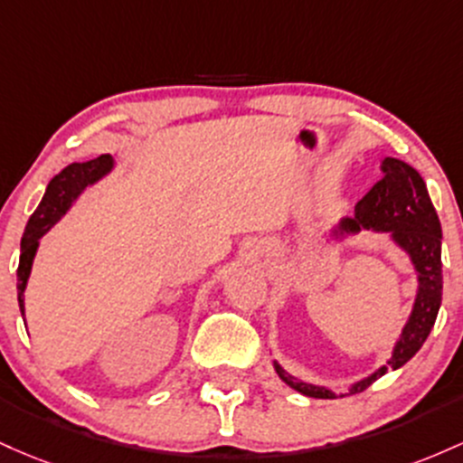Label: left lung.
I'll return each mask as SVG.
<instances>
[{
    "label": "left lung",
    "instance_id": "8db88e82",
    "mask_svg": "<svg viewBox=\"0 0 463 463\" xmlns=\"http://www.w3.org/2000/svg\"><path fill=\"white\" fill-rule=\"evenodd\" d=\"M383 179L372 185V190L358 201L354 207V218H344L336 227L339 233H356L361 230L389 232L393 241L411 256V262L418 271V298H415L413 313L393 347L389 367L398 370L415 352L424 345L430 328L438 319L441 304V225L430 196L424 185V179L415 168L400 159L387 157L381 164ZM387 365L363 378L350 387V393H361L372 385L376 378L387 372ZM278 376L293 387L295 392L310 398H336L332 389L301 383L275 363Z\"/></svg>",
    "mask_w": 463,
    "mask_h": 463
}]
</instances>
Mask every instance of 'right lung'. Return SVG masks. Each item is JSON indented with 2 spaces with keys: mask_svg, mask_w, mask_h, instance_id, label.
Listing matches in <instances>:
<instances>
[{
  "mask_svg": "<svg viewBox=\"0 0 463 463\" xmlns=\"http://www.w3.org/2000/svg\"><path fill=\"white\" fill-rule=\"evenodd\" d=\"M113 168L111 155H100V157L91 159V162L82 164H70L65 170H61L54 179L50 181L48 190H45L43 201L30 216L28 225H25L24 238H22V256H19V269H17V299L19 310L24 315V290L28 284L30 269H33V260L39 247V238L59 221L61 216L70 210L74 199L90 184H96L100 176H105L109 170Z\"/></svg>",
  "mask_w": 463,
  "mask_h": 463,
  "instance_id": "obj_1",
  "label": "right lung"
}]
</instances>
